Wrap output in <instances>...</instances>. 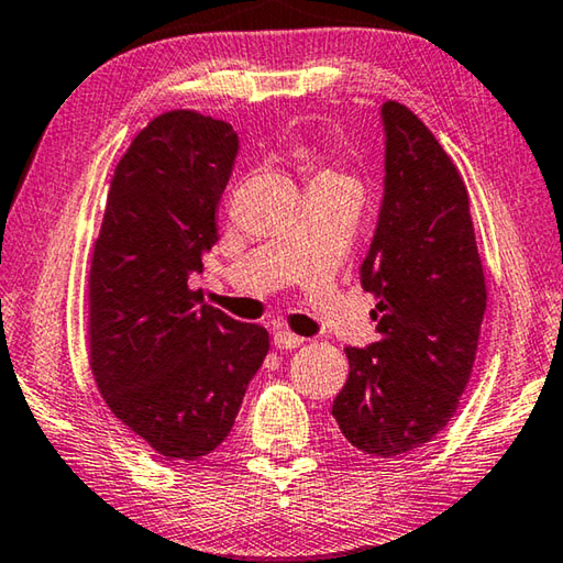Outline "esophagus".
Instances as JSON below:
<instances>
[{
    "label": "esophagus",
    "instance_id": "1",
    "mask_svg": "<svg viewBox=\"0 0 563 563\" xmlns=\"http://www.w3.org/2000/svg\"><path fill=\"white\" fill-rule=\"evenodd\" d=\"M303 343V339L301 336H297V333H291V331H284V329H279L274 333V346L279 349V351H291V349H299Z\"/></svg>",
    "mask_w": 563,
    "mask_h": 563
}]
</instances>
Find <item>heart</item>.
<instances>
[{"mask_svg": "<svg viewBox=\"0 0 563 563\" xmlns=\"http://www.w3.org/2000/svg\"><path fill=\"white\" fill-rule=\"evenodd\" d=\"M311 165L313 167H319L317 170V177H331V175H339V173H333L331 167H327V165H321V161H319V155H311Z\"/></svg>", "mask_w": 563, "mask_h": 563, "instance_id": "obj_1", "label": "heart"}]
</instances>
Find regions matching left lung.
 <instances>
[{
    "label": "left lung",
    "instance_id": "obj_1",
    "mask_svg": "<svg viewBox=\"0 0 563 563\" xmlns=\"http://www.w3.org/2000/svg\"><path fill=\"white\" fill-rule=\"evenodd\" d=\"M386 195L361 284L378 297L380 339L346 349L349 380L331 416L353 448L402 457L455 416L487 309L467 187L408 106H383Z\"/></svg>",
    "mask_w": 563,
    "mask_h": 563
}]
</instances>
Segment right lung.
<instances>
[{
  "mask_svg": "<svg viewBox=\"0 0 563 563\" xmlns=\"http://www.w3.org/2000/svg\"><path fill=\"white\" fill-rule=\"evenodd\" d=\"M240 141L187 108L155 115L115 165L88 272V363L106 406L165 460L230 435L269 333L202 303L192 272Z\"/></svg>",
  "mask_w": 563,
  "mask_h": 563,
  "instance_id": "1",
  "label": "right lung"
}]
</instances>
